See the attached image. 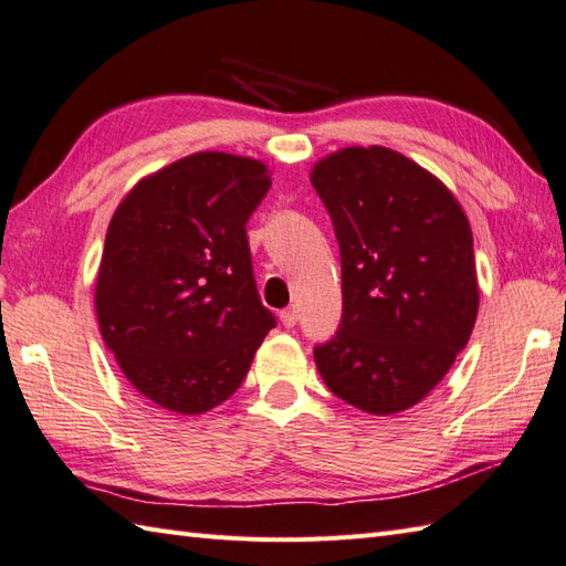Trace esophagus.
I'll return each mask as SVG.
<instances>
[{"label": "esophagus", "instance_id": "esophagus-1", "mask_svg": "<svg viewBox=\"0 0 566 566\" xmlns=\"http://www.w3.org/2000/svg\"><path fill=\"white\" fill-rule=\"evenodd\" d=\"M281 322H283V326L293 328V326L300 322V310H297V307H287V310H283V312H281Z\"/></svg>", "mask_w": 566, "mask_h": 566}]
</instances>
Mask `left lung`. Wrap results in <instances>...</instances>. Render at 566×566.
I'll return each mask as SVG.
<instances>
[{
    "label": "left lung",
    "instance_id": "left-lung-1",
    "mask_svg": "<svg viewBox=\"0 0 566 566\" xmlns=\"http://www.w3.org/2000/svg\"><path fill=\"white\" fill-rule=\"evenodd\" d=\"M312 185L340 250L343 314L314 346L326 387L371 416L420 403L478 316L473 232L451 191L384 146L319 160Z\"/></svg>",
    "mask_w": 566,
    "mask_h": 566
}]
</instances>
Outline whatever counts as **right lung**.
<instances>
[{
  "instance_id": "add662e5",
  "label": "right lung",
  "mask_w": 566,
  "mask_h": 566,
  "mask_svg": "<svg viewBox=\"0 0 566 566\" xmlns=\"http://www.w3.org/2000/svg\"><path fill=\"white\" fill-rule=\"evenodd\" d=\"M269 187L264 163L203 150L144 177L109 220L101 334L132 387L165 410L199 416L228 401L275 326L247 242Z\"/></svg>"
}]
</instances>
